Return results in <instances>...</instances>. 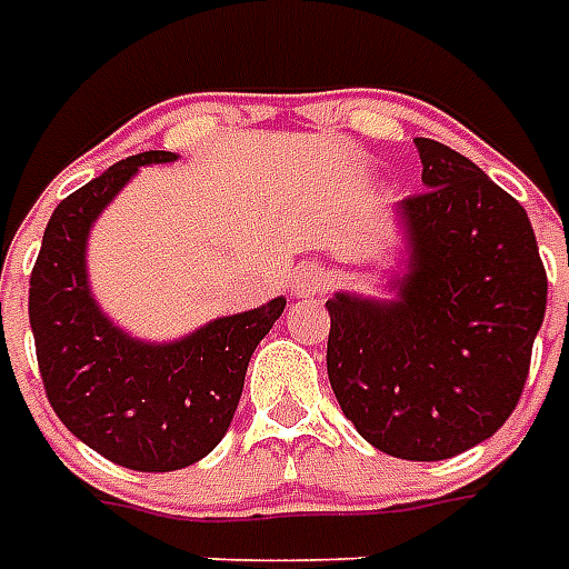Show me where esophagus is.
I'll return each instance as SVG.
<instances>
[{"instance_id": "34e87169", "label": "esophagus", "mask_w": 569, "mask_h": 569, "mask_svg": "<svg viewBox=\"0 0 569 569\" xmlns=\"http://www.w3.org/2000/svg\"><path fill=\"white\" fill-rule=\"evenodd\" d=\"M329 289V277L322 271L320 264H301L296 273H292V296L301 298V301H310V298H322Z\"/></svg>"}]
</instances>
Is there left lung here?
Listing matches in <instances>:
<instances>
[{
  "instance_id": "obj_1",
  "label": "left lung",
  "mask_w": 569,
  "mask_h": 569,
  "mask_svg": "<svg viewBox=\"0 0 569 569\" xmlns=\"http://www.w3.org/2000/svg\"><path fill=\"white\" fill-rule=\"evenodd\" d=\"M427 191L399 203L411 264L396 301L335 296L326 369L359 436L402 460L490 439L521 399L549 277L525 207L481 167L415 140Z\"/></svg>"
}]
</instances>
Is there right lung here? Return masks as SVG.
<instances>
[{
	"mask_svg": "<svg viewBox=\"0 0 569 569\" xmlns=\"http://www.w3.org/2000/svg\"><path fill=\"white\" fill-rule=\"evenodd\" d=\"M173 158L142 151L60 200L30 277V326L48 402L88 448L140 472L198 463L222 441L249 357L286 308V298H273L176 345H142L93 305L84 273L91 222L142 163Z\"/></svg>",
	"mask_w": 569,
	"mask_h": 569,
	"instance_id": "obj_1",
	"label": "right lung"
}]
</instances>
